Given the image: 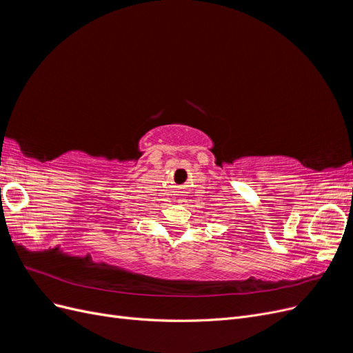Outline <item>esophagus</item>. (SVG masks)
<instances>
[{
	"mask_svg": "<svg viewBox=\"0 0 353 353\" xmlns=\"http://www.w3.org/2000/svg\"><path fill=\"white\" fill-rule=\"evenodd\" d=\"M178 203H179V205H187V200L185 199H179Z\"/></svg>",
	"mask_w": 353,
	"mask_h": 353,
	"instance_id": "obj_1",
	"label": "esophagus"
}]
</instances>
